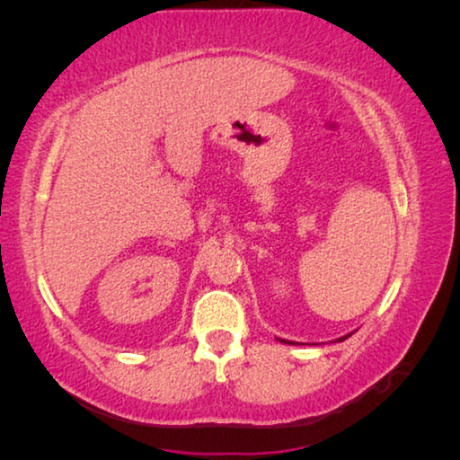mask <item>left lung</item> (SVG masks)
I'll list each match as a JSON object with an SVG mask.
<instances>
[{"mask_svg": "<svg viewBox=\"0 0 460 460\" xmlns=\"http://www.w3.org/2000/svg\"><path fill=\"white\" fill-rule=\"evenodd\" d=\"M347 337H349V334H345V337H341V339H339V341H345V339H347ZM279 341H282V342H288V341H284V339H279Z\"/></svg>", "mask_w": 460, "mask_h": 460, "instance_id": "obj_1", "label": "left lung"}]
</instances>
